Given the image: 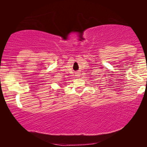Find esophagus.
Masks as SVG:
<instances>
[{"mask_svg":"<svg viewBox=\"0 0 147 147\" xmlns=\"http://www.w3.org/2000/svg\"><path fill=\"white\" fill-rule=\"evenodd\" d=\"M76 76H77L78 78H80V76H81V74H80V73H77L76 74Z\"/></svg>","mask_w":147,"mask_h":147,"instance_id":"obj_1","label":"esophagus"}]
</instances>
